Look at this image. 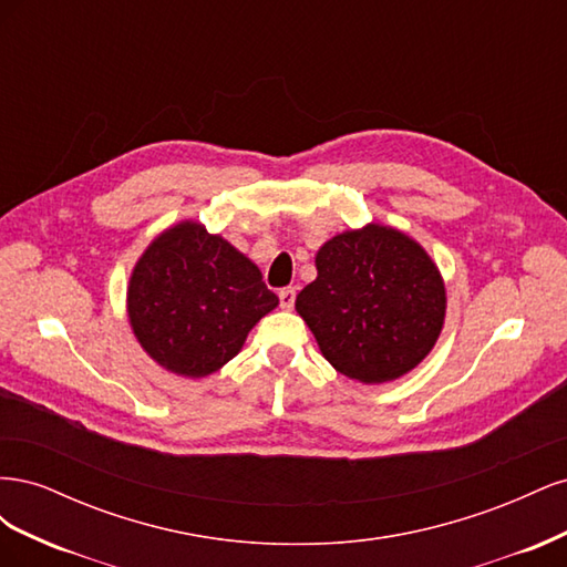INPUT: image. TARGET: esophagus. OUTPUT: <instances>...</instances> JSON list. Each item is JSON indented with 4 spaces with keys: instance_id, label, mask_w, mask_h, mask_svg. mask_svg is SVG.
<instances>
[{
    "instance_id": "1",
    "label": "esophagus",
    "mask_w": 567,
    "mask_h": 567,
    "mask_svg": "<svg viewBox=\"0 0 567 567\" xmlns=\"http://www.w3.org/2000/svg\"><path fill=\"white\" fill-rule=\"evenodd\" d=\"M279 302L284 310H290V307L296 305V288L293 286H286L279 290Z\"/></svg>"
}]
</instances>
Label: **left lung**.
Segmentation results:
<instances>
[{"instance_id":"8db88e82","label":"left lung","mask_w":567,"mask_h":567,"mask_svg":"<svg viewBox=\"0 0 567 567\" xmlns=\"http://www.w3.org/2000/svg\"><path fill=\"white\" fill-rule=\"evenodd\" d=\"M321 354L359 383L409 373L433 350L447 296L435 262L398 229L369 225L326 241L296 300Z\"/></svg>"}]
</instances>
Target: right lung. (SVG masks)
Returning a JSON list of instances; mask_svg holds the SVG:
<instances>
[{
  "label": "right lung",
  "instance_id": "add662e5",
  "mask_svg": "<svg viewBox=\"0 0 567 567\" xmlns=\"http://www.w3.org/2000/svg\"><path fill=\"white\" fill-rule=\"evenodd\" d=\"M277 305L260 269L198 221L163 231L127 288L136 340L161 367L188 379L225 367Z\"/></svg>",
  "mask_w": 567,
  "mask_h": 567
}]
</instances>
